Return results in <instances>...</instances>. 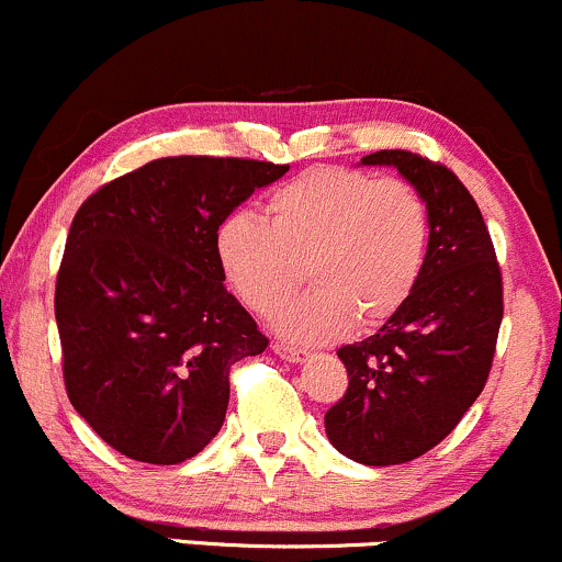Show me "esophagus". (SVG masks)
Masks as SVG:
<instances>
[{"label": "esophagus", "mask_w": 562, "mask_h": 562, "mask_svg": "<svg viewBox=\"0 0 562 562\" xmlns=\"http://www.w3.org/2000/svg\"><path fill=\"white\" fill-rule=\"evenodd\" d=\"M273 352L279 355V358L289 360V362H305V360L310 358L307 349H302V347H292V345H283V341H276V345H273Z\"/></svg>", "instance_id": "obj_1"}]
</instances>
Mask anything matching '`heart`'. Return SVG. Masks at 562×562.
Wrapping results in <instances>:
<instances>
[{
	"label": "heart",
	"mask_w": 562,
	"mask_h": 562,
	"mask_svg": "<svg viewBox=\"0 0 562 562\" xmlns=\"http://www.w3.org/2000/svg\"><path fill=\"white\" fill-rule=\"evenodd\" d=\"M266 223L234 213L215 231L217 266L252 313L273 315L302 283L310 292L279 315L296 341L336 339L358 321H392L418 289L431 252L426 196L402 178L310 168L266 196Z\"/></svg>",
	"instance_id": "obj_1"
}]
</instances>
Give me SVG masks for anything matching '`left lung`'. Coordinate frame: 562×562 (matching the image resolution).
<instances>
[{"instance_id": "8db88e82", "label": "left lung", "mask_w": 562, "mask_h": 562, "mask_svg": "<svg viewBox=\"0 0 562 562\" xmlns=\"http://www.w3.org/2000/svg\"><path fill=\"white\" fill-rule=\"evenodd\" d=\"M431 207V252L418 289L379 334L336 349L347 392L326 413L331 445L362 465L411 463L439 445L490 379L503 323V270L484 217L447 165L381 149Z\"/></svg>"}]
</instances>
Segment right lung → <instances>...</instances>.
<instances>
[{
    "mask_svg": "<svg viewBox=\"0 0 562 562\" xmlns=\"http://www.w3.org/2000/svg\"><path fill=\"white\" fill-rule=\"evenodd\" d=\"M289 165L160 157L99 187L72 217L55 318L70 405L112 450L176 465L221 431L231 366L266 352L226 292L215 231Z\"/></svg>",
    "mask_w": 562,
    "mask_h": 562,
    "instance_id": "add662e5",
    "label": "right lung"
}]
</instances>
